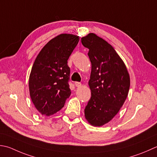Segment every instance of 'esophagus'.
Returning <instances> with one entry per match:
<instances>
[{"mask_svg":"<svg viewBox=\"0 0 157 157\" xmlns=\"http://www.w3.org/2000/svg\"><path fill=\"white\" fill-rule=\"evenodd\" d=\"M75 85L76 87H80L81 86H82V84H81L80 82H77L75 83Z\"/></svg>","mask_w":157,"mask_h":157,"instance_id":"obj_1","label":"esophagus"}]
</instances>
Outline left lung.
Wrapping results in <instances>:
<instances>
[{"label":"left lung","mask_w":157,"mask_h":157,"mask_svg":"<svg viewBox=\"0 0 157 157\" xmlns=\"http://www.w3.org/2000/svg\"><path fill=\"white\" fill-rule=\"evenodd\" d=\"M88 48L91 97L84 109L85 118L94 127L107 124L117 114L127 99L130 76L123 60L112 46L94 33L82 37Z\"/></svg>","instance_id":"left-lung-1"}]
</instances>
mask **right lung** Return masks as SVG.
Returning <instances> with one entry per match:
<instances>
[{
  "label": "right lung",
  "instance_id": "right-lung-1",
  "mask_svg": "<svg viewBox=\"0 0 157 157\" xmlns=\"http://www.w3.org/2000/svg\"><path fill=\"white\" fill-rule=\"evenodd\" d=\"M79 39L72 34H60L42 48L34 62L29 82L30 96L43 116L60 111L71 95L67 60Z\"/></svg>",
  "mask_w": 157,
  "mask_h": 157
}]
</instances>
